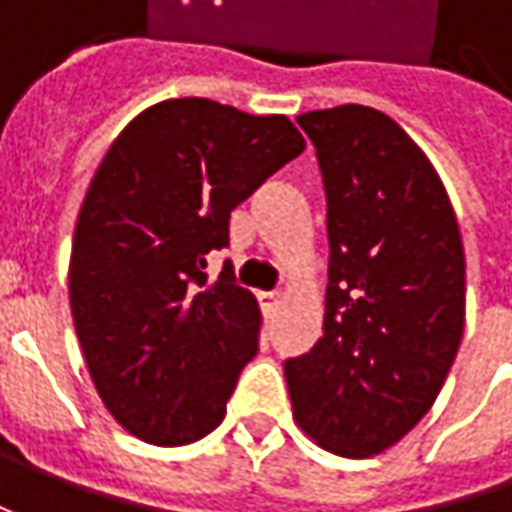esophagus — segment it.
I'll return each mask as SVG.
<instances>
[{"mask_svg":"<svg viewBox=\"0 0 512 512\" xmlns=\"http://www.w3.org/2000/svg\"><path fill=\"white\" fill-rule=\"evenodd\" d=\"M259 305H262L265 319H273V316L279 313V307H282V296H279V293H262V296H259Z\"/></svg>","mask_w":512,"mask_h":512,"instance_id":"esophagus-1","label":"esophagus"}]
</instances>
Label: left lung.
<instances>
[{"label":"left lung","mask_w":512,"mask_h":512,"mask_svg":"<svg viewBox=\"0 0 512 512\" xmlns=\"http://www.w3.org/2000/svg\"><path fill=\"white\" fill-rule=\"evenodd\" d=\"M327 196L322 339L287 359L296 424L347 459L376 456L433 407L464 333V247L422 148L364 105L296 116Z\"/></svg>","instance_id":"obj_1"}]
</instances>
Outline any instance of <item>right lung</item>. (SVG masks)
Returning <instances> with one entry per match:
<instances>
[{
    "label": "right lung",
    "mask_w": 512,
    "mask_h": 512,
    "mask_svg": "<svg viewBox=\"0 0 512 512\" xmlns=\"http://www.w3.org/2000/svg\"><path fill=\"white\" fill-rule=\"evenodd\" d=\"M305 150L287 116L210 99L142 110L93 173L76 219L68 290L93 387L136 439L190 444L216 430L256 350L253 293L207 253L230 210Z\"/></svg>",
    "instance_id": "right-lung-1"
}]
</instances>
